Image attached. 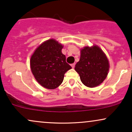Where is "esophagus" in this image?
<instances>
[{
	"instance_id": "34e87169",
	"label": "esophagus",
	"mask_w": 132,
	"mask_h": 132,
	"mask_svg": "<svg viewBox=\"0 0 132 132\" xmlns=\"http://www.w3.org/2000/svg\"><path fill=\"white\" fill-rule=\"evenodd\" d=\"M71 67H72V68H75V63H73V64H71Z\"/></svg>"
}]
</instances>
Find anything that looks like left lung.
Listing matches in <instances>:
<instances>
[{
    "label": "left lung",
    "mask_w": 132,
    "mask_h": 132,
    "mask_svg": "<svg viewBox=\"0 0 132 132\" xmlns=\"http://www.w3.org/2000/svg\"><path fill=\"white\" fill-rule=\"evenodd\" d=\"M75 69L84 85L95 87L107 78L109 63L105 54L99 46H85L81 50L80 60Z\"/></svg>",
    "instance_id": "1"
}]
</instances>
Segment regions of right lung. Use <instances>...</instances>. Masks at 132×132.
I'll use <instances>...</instances> for the list:
<instances>
[{
	"label": "right lung",
	"instance_id": "right-lung-1",
	"mask_svg": "<svg viewBox=\"0 0 132 132\" xmlns=\"http://www.w3.org/2000/svg\"><path fill=\"white\" fill-rule=\"evenodd\" d=\"M63 46L54 39L41 44L30 58V68L41 86L54 89L63 82L64 74L71 69L62 53Z\"/></svg>",
	"mask_w": 132,
	"mask_h": 132
}]
</instances>
